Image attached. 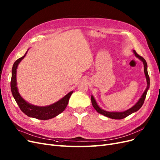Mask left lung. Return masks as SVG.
<instances>
[{
  "instance_id": "left-lung-1",
  "label": "left lung",
  "mask_w": 160,
  "mask_h": 160,
  "mask_svg": "<svg viewBox=\"0 0 160 160\" xmlns=\"http://www.w3.org/2000/svg\"><path fill=\"white\" fill-rule=\"evenodd\" d=\"M133 52L134 54V55L136 56V57L140 59L143 64V68H144V74H145L146 76V82H147V87L144 91V92L143 93V94L142 95L141 98L140 99L138 100V101L136 103V104L133 105L132 108H130V109H128L127 110L123 111V112H109V111H106L103 110L102 108H101L98 103L96 102L94 97L93 96H91V101H92V104L93 107L94 108V109L99 113V114H101L102 115H104L108 118H112V119H114V120H120V119H123V118H125L126 117L128 116L129 115H130L133 113H134L136 112H137L138 110H139L141 108V107L142 106L144 100H145L146 96L147 94V92L148 91V89L149 88V77L148 73V64L146 60L144 59L142 56H140V55H138L135 50H133Z\"/></svg>"
}]
</instances>
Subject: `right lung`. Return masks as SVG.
Masks as SVG:
<instances>
[{"mask_svg": "<svg viewBox=\"0 0 160 160\" xmlns=\"http://www.w3.org/2000/svg\"><path fill=\"white\" fill-rule=\"evenodd\" d=\"M27 52L24 54L21 58H18L15 61L12 68V77L11 82V88L12 94L14 97L15 101L17 102L20 109L24 113V114L30 118H34L36 119L46 120L53 118L59 115L60 113L62 112L67 105L68 104L70 97L73 93V91L70 92L69 93L65 95L60 100L52 104H50L46 106H38L30 104L26 101L23 98L20 96L17 86V70L19 63L25 57Z\"/></svg>", "mask_w": 160, "mask_h": 160, "instance_id": "obj_1", "label": "right lung"}]
</instances>
